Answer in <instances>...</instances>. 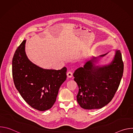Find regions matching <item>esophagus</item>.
I'll return each instance as SVG.
<instances>
[{
    "label": "esophagus",
    "instance_id": "esophagus-1",
    "mask_svg": "<svg viewBox=\"0 0 133 133\" xmlns=\"http://www.w3.org/2000/svg\"><path fill=\"white\" fill-rule=\"evenodd\" d=\"M67 76L68 78H71L72 76V73L69 71L67 73Z\"/></svg>",
    "mask_w": 133,
    "mask_h": 133
}]
</instances>
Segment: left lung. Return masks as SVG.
<instances>
[{
	"mask_svg": "<svg viewBox=\"0 0 133 133\" xmlns=\"http://www.w3.org/2000/svg\"><path fill=\"white\" fill-rule=\"evenodd\" d=\"M107 54L92 57L73 74L79 88L77 101L84 109H99L106 106L112 100L119 86L124 71L119 50H115L114 57L109 64L96 65L100 58Z\"/></svg>",
	"mask_w": 133,
	"mask_h": 133,
	"instance_id": "1",
	"label": "left lung"
}]
</instances>
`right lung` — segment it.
I'll return each mask as SVG.
<instances>
[{
    "mask_svg": "<svg viewBox=\"0 0 133 133\" xmlns=\"http://www.w3.org/2000/svg\"><path fill=\"white\" fill-rule=\"evenodd\" d=\"M26 40L16 49L12 61V72L16 89L25 102L40 111L51 108L59 89L67 78V68L44 69L32 63L25 52Z\"/></svg>",
    "mask_w": 133,
    "mask_h": 133,
    "instance_id": "1",
    "label": "right lung"
}]
</instances>
